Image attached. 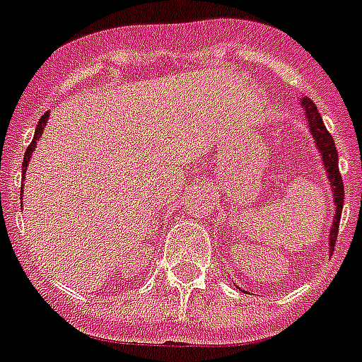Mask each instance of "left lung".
I'll return each mask as SVG.
<instances>
[{
    "mask_svg": "<svg viewBox=\"0 0 362 362\" xmlns=\"http://www.w3.org/2000/svg\"><path fill=\"white\" fill-rule=\"evenodd\" d=\"M303 109L306 112V118H308L310 131L314 135L315 142H317V150L323 156V165H325L327 175H329V180H331V187L334 189V203H337V214H334V221H332L331 229V250H334V242L338 237V227H340V216H342L344 209V182L342 175H340V169H338V152L337 146H334V139L327 131L325 124L321 120V115L317 107L314 105V101L310 98H303Z\"/></svg>",
    "mask_w": 362,
    "mask_h": 362,
    "instance_id": "1",
    "label": "left lung"
}]
</instances>
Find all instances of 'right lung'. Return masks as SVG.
<instances>
[{
	"label": "right lung",
	"mask_w": 362,
	"mask_h": 362,
	"mask_svg": "<svg viewBox=\"0 0 362 362\" xmlns=\"http://www.w3.org/2000/svg\"><path fill=\"white\" fill-rule=\"evenodd\" d=\"M47 120H48V112H45V115L41 116L39 124H37V129H35V135H33V141L30 142V146H28V150H25V153H24V161H22V175H24L25 169H28V163H30L31 153H33V150H35L37 139L41 136V133H42V129H45V124H47Z\"/></svg>",
	"instance_id": "1"
}]
</instances>
